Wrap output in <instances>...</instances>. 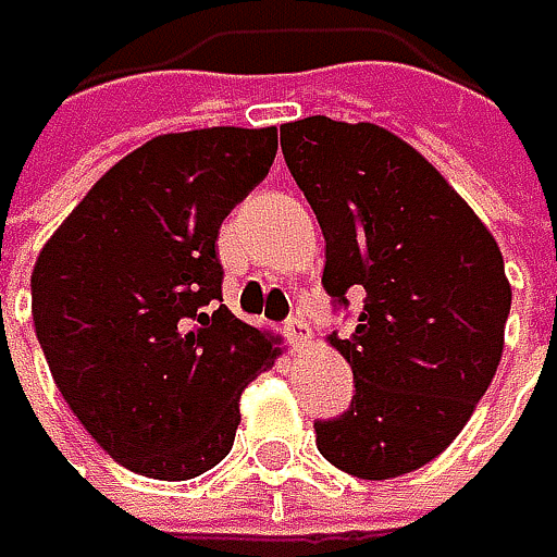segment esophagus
<instances>
[{
  "label": "esophagus",
  "instance_id": "obj_1",
  "mask_svg": "<svg viewBox=\"0 0 557 557\" xmlns=\"http://www.w3.org/2000/svg\"><path fill=\"white\" fill-rule=\"evenodd\" d=\"M283 335L289 338V345H302V342L309 338V325H306L302 319H296V315H293V319H286V322H283Z\"/></svg>",
  "mask_w": 557,
  "mask_h": 557
}]
</instances>
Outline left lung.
Wrapping results in <instances>:
<instances>
[{
	"instance_id": "8db88e82",
	"label": "left lung",
	"mask_w": 557,
	"mask_h": 557,
	"mask_svg": "<svg viewBox=\"0 0 557 557\" xmlns=\"http://www.w3.org/2000/svg\"><path fill=\"white\" fill-rule=\"evenodd\" d=\"M296 186L325 235L322 286L364 309L329 342L355 374L351 406L315 419L319 455L387 481L438 458L487 393L512 289L474 209L416 148L371 122L309 115L280 128Z\"/></svg>"
}]
</instances>
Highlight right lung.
Masks as SVG:
<instances>
[{
    "label": "right lung",
    "mask_w": 557,
    "mask_h": 557,
    "mask_svg": "<svg viewBox=\"0 0 557 557\" xmlns=\"http://www.w3.org/2000/svg\"><path fill=\"white\" fill-rule=\"evenodd\" d=\"M277 128L161 135L109 170L41 248L32 315L57 389L128 471L189 481L235 442L277 348L222 302V219L268 176Z\"/></svg>",
    "instance_id": "1"
}]
</instances>
